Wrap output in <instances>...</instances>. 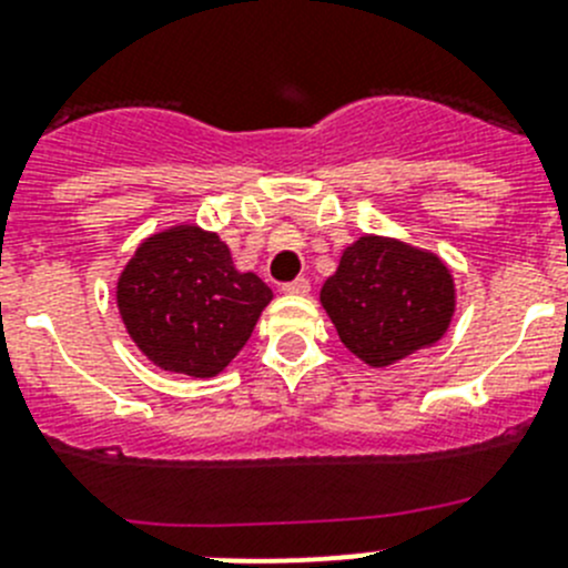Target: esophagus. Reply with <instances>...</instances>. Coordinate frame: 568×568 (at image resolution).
Returning <instances> with one entry per match:
<instances>
[{"instance_id": "34e87169", "label": "esophagus", "mask_w": 568, "mask_h": 568, "mask_svg": "<svg viewBox=\"0 0 568 568\" xmlns=\"http://www.w3.org/2000/svg\"><path fill=\"white\" fill-rule=\"evenodd\" d=\"M284 293L287 295H306L310 293V278H295V281H287V284H284Z\"/></svg>"}]
</instances>
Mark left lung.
Returning <instances> with one entry per match:
<instances>
[{
	"label": "left lung",
	"mask_w": 568,
	"mask_h": 568,
	"mask_svg": "<svg viewBox=\"0 0 568 568\" xmlns=\"http://www.w3.org/2000/svg\"><path fill=\"white\" fill-rule=\"evenodd\" d=\"M321 304L351 354L371 368H390L449 332L457 290L437 253L362 234L323 284Z\"/></svg>",
	"instance_id": "left-lung-1"
}]
</instances>
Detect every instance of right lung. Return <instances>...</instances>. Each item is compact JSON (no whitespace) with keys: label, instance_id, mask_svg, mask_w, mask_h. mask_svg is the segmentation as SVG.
<instances>
[{"label":"right lung","instance_id":"1","mask_svg":"<svg viewBox=\"0 0 568 568\" xmlns=\"http://www.w3.org/2000/svg\"><path fill=\"white\" fill-rule=\"evenodd\" d=\"M273 290L242 273L214 231L178 223L139 242L116 278L119 317L170 374L212 379L245 348Z\"/></svg>","mask_w":568,"mask_h":568}]
</instances>
